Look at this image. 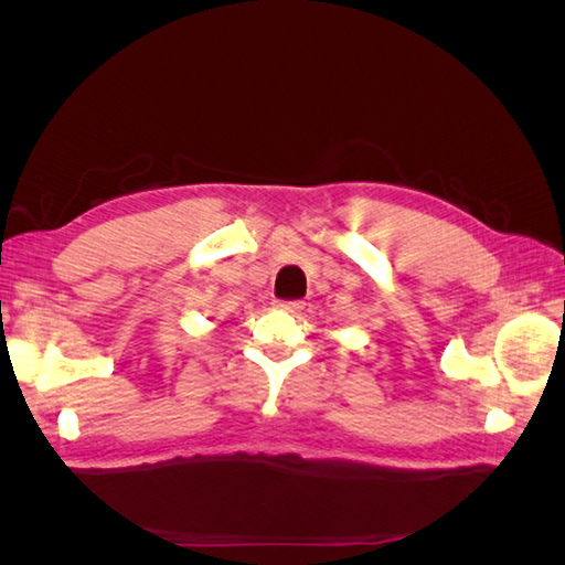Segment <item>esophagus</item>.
<instances>
[{"label": "esophagus", "instance_id": "esophagus-1", "mask_svg": "<svg viewBox=\"0 0 565 565\" xmlns=\"http://www.w3.org/2000/svg\"><path fill=\"white\" fill-rule=\"evenodd\" d=\"M279 310H286V313H301L303 301H276L274 303Z\"/></svg>", "mask_w": 565, "mask_h": 565}]
</instances>
